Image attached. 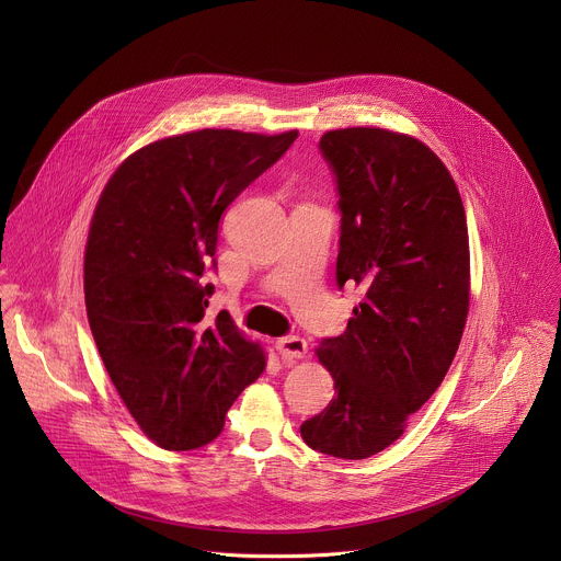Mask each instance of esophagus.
Wrapping results in <instances>:
<instances>
[{"instance_id":"1","label":"esophagus","mask_w":561,"mask_h":561,"mask_svg":"<svg viewBox=\"0 0 561 561\" xmlns=\"http://www.w3.org/2000/svg\"><path fill=\"white\" fill-rule=\"evenodd\" d=\"M275 348H277V353H279L284 359H299V357H304L306 351H308L306 342H304L301 337H297V335L279 337V340L275 342Z\"/></svg>"}]
</instances>
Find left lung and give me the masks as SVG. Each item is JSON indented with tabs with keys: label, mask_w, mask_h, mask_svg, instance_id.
<instances>
[{
	"label": "left lung",
	"mask_w": 561,
	"mask_h": 561,
	"mask_svg": "<svg viewBox=\"0 0 561 561\" xmlns=\"http://www.w3.org/2000/svg\"><path fill=\"white\" fill-rule=\"evenodd\" d=\"M335 186L337 286L364 299L340 337L317 348L335 399L299 428L324 455L366 459L404 433L439 388L459 348L470 290L468 228L459 191L422 141L383 128L319 139Z\"/></svg>",
	"instance_id": "left-lung-1"
}]
</instances>
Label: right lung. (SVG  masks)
Wrapping results in <instances>:
<instances>
[{
    "mask_svg": "<svg viewBox=\"0 0 561 561\" xmlns=\"http://www.w3.org/2000/svg\"><path fill=\"white\" fill-rule=\"evenodd\" d=\"M297 139L204 128L152 141L108 180L89 230L84 295L102 362L167 450L210 444L264 366L228 312L206 319L219 219Z\"/></svg>",
    "mask_w": 561,
    "mask_h": 561,
    "instance_id": "add662e5",
    "label": "right lung"
}]
</instances>
